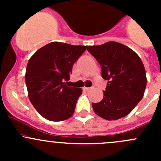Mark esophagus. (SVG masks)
Returning <instances> with one entry per match:
<instances>
[{"label": "esophagus", "instance_id": "34e87169", "mask_svg": "<svg viewBox=\"0 0 161 161\" xmlns=\"http://www.w3.org/2000/svg\"><path fill=\"white\" fill-rule=\"evenodd\" d=\"M84 90H86V91H89V90H92V87H84Z\"/></svg>", "mask_w": 161, "mask_h": 161}]
</instances>
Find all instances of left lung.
Returning <instances> with one entry per match:
<instances>
[{
    "instance_id": "8db88e82",
    "label": "left lung",
    "mask_w": 161,
    "mask_h": 161,
    "mask_svg": "<svg viewBox=\"0 0 161 161\" xmlns=\"http://www.w3.org/2000/svg\"><path fill=\"white\" fill-rule=\"evenodd\" d=\"M87 50L100 64L102 78L108 80L103 100L92 103L94 112L106 120L128 115L142 100L147 86L140 58L128 47L113 41L90 46Z\"/></svg>"
}]
</instances>
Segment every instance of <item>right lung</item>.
I'll return each mask as SVG.
<instances>
[{
    "instance_id": "1",
    "label": "right lung",
    "mask_w": 161,
    "mask_h": 161,
    "mask_svg": "<svg viewBox=\"0 0 161 161\" xmlns=\"http://www.w3.org/2000/svg\"><path fill=\"white\" fill-rule=\"evenodd\" d=\"M86 47L52 42L29 60L25 75L29 98L46 119L64 121L74 114L82 90L68 86L64 81L69 80L73 64Z\"/></svg>"
}]
</instances>
